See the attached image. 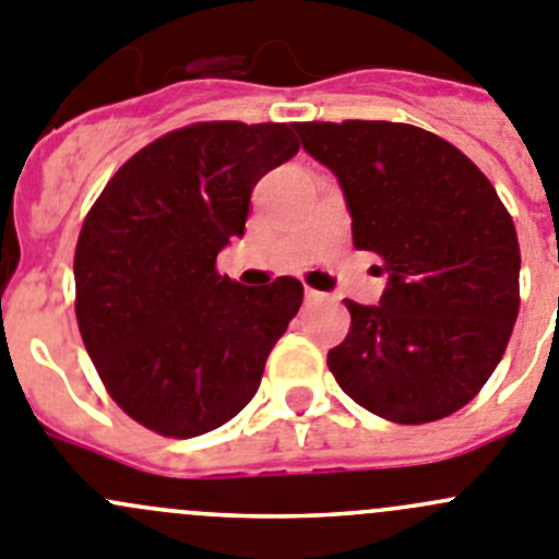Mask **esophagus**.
I'll return each mask as SVG.
<instances>
[{
    "mask_svg": "<svg viewBox=\"0 0 559 559\" xmlns=\"http://www.w3.org/2000/svg\"><path fill=\"white\" fill-rule=\"evenodd\" d=\"M319 300H324L322 292H317V289H306V302H319Z\"/></svg>",
    "mask_w": 559,
    "mask_h": 559,
    "instance_id": "esophagus-1",
    "label": "esophagus"
}]
</instances>
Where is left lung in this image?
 Instances as JSON below:
<instances>
[{"label": "left lung", "instance_id": "1", "mask_svg": "<svg viewBox=\"0 0 559 559\" xmlns=\"http://www.w3.org/2000/svg\"><path fill=\"white\" fill-rule=\"evenodd\" d=\"M352 215V242L388 273L379 306L344 300L352 328L328 366L352 401L431 424L475 399L519 313V240L484 171L415 124L297 122Z\"/></svg>", "mask_w": 559, "mask_h": 559}]
</instances>
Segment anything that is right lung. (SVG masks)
Segmentation results:
<instances>
[{"label": "right lung", "instance_id": "add662e5", "mask_svg": "<svg viewBox=\"0 0 559 559\" xmlns=\"http://www.w3.org/2000/svg\"><path fill=\"white\" fill-rule=\"evenodd\" d=\"M295 124L199 122L133 155L75 246V319L111 399L164 437L207 435L257 395L302 284L242 286L215 257L246 235L251 191L295 158Z\"/></svg>", "mask_w": 559, "mask_h": 559}]
</instances>
